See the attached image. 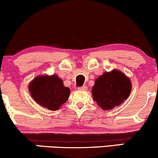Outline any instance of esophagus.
<instances>
[{
	"instance_id": "1",
	"label": "esophagus",
	"mask_w": 158,
	"mask_h": 158,
	"mask_svg": "<svg viewBox=\"0 0 158 158\" xmlns=\"http://www.w3.org/2000/svg\"><path fill=\"white\" fill-rule=\"evenodd\" d=\"M88 89V88H87V86H82V87H80V88H78V90H81V91H85V90H87Z\"/></svg>"
}]
</instances>
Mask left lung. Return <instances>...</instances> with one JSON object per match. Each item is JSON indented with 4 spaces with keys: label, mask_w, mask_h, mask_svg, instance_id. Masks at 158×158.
I'll return each mask as SVG.
<instances>
[{
    "label": "left lung",
    "mask_w": 158,
    "mask_h": 158,
    "mask_svg": "<svg viewBox=\"0 0 158 158\" xmlns=\"http://www.w3.org/2000/svg\"><path fill=\"white\" fill-rule=\"evenodd\" d=\"M131 88L129 78L120 70L114 69L96 79L91 90L92 97L102 110H110L129 97Z\"/></svg>",
    "instance_id": "1"
}]
</instances>
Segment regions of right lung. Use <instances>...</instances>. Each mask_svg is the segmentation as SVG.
<instances>
[{
	"instance_id": "add662e5",
	"label": "right lung",
	"mask_w": 158,
	"mask_h": 158,
	"mask_svg": "<svg viewBox=\"0 0 158 158\" xmlns=\"http://www.w3.org/2000/svg\"><path fill=\"white\" fill-rule=\"evenodd\" d=\"M28 90L32 99L39 106L50 110H59L67 102L70 94L63 81L56 74L38 76L29 84Z\"/></svg>"
}]
</instances>
